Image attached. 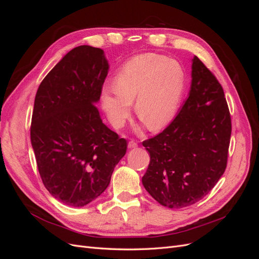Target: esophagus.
<instances>
[{
    "mask_svg": "<svg viewBox=\"0 0 259 259\" xmlns=\"http://www.w3.org/2000/svg\"><path fill=\"white\" fill-rule=\"evenodd\" d=\"M137 146H138V143L136 142V140H134V139H132V140H130V142H128V148L130 149L136 148Z\"/></svg>",
    "mask_w": 259,
    "mask_h": 259,
    "instance_id": "obj_1",
    "label": "esophagus"
}]
</instances>
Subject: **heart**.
Instances as JSON below:
<instances>
[{"label": "heart", "instance_id": "heart-1", "mask_svg": "<svg viewBox=\"0 0 259 259\" xmlns=\"http://www.w3.org/2000/svg\"><path fill=\"white\" fill-rule=\"evenodd\" d=\"M183 67L174 59L147 53L130 59L116 73L114 86L106 85L101 101L109 121L122 127L135 101L137 116L146 126L156 131L175 116L185 90Z\"/></svg>", "mask_w": 259, "mask_h": 259}]
</instances>
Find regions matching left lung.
I'll list each match as a JSON object with an SVG mask.
<instances>
[{
  "label": "left lung",
  "instance_id": "left-lung-1",
  "mask_svg": "<svg viewBox=\"0 0 259 259\" xmlns=\"http://www.w3.org/2000/svg\"><path fill=\"white\" fill-rule=\"evenodd\" d=\"M231 116L222 84L194 56L189 97L168 126L144 140L150 162L143 185L161 205L197 203L225 173Z\"/></svg>",
  "mask_w": 259,
  "mask_h": 259
}]
</instances>
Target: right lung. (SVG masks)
<instances>
[{
	"label": "right lung",
	"mask_w": 259,
	"mask_h": 259,
	"mask_svg": "<svg viewBox=\"0 0 259 259\" xmlns=\"http://www.w3.org/2000/svg\"><path fill=\"white\" fill-rule=\"evenodd\" d=\"M104 51H70L38 86L30 136L46 189L64 204L81 207L110 184L126 153V139L101 121L96 103L108 74Z\"/></svg>",
	"instance_id": "add662e5"
}]
</instances>
